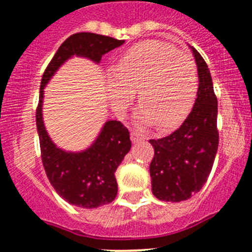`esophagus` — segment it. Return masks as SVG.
Returning a JSON list of instances; mask_svg holds the SVG:
<instances>
[{
  "instance_id": "34e87169",
  "label": "esophagus",
  "mask_w": 252,
  "mask_h": 252,
  "mask_svg": "<svg viewBox=\"0 0 252 252\" xmlns=\"http://www.w3.org/2000/svg\"><path fill=\"white\" fill-rule=\"evenodd\" d=\"M142 140V135L137 131H131V141L135 144V142H139Z\"/></svg>"
}]
</instances>
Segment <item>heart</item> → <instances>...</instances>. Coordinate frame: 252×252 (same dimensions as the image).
Returning <instances> with one entry per match:
<instances>
[{"instance_id": "b5f03b06", "label": "heart", "mask_w": 252, "mask_h": 252, "mask_svg": "<svg viewBox=\"0 0 252 252\" xmlns=\"http://www.w3.org/2000/svg\"><path fill=\"white\" fill-rule=\"evenodd\" d=\"M137 90L141 106L137 120L168 128L188 115L198 92L193 57L159 40L131 46L106 75L107 97L116 113L124 115Z\"/></svg>"}]
</instances>
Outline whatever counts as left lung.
Segmentation results:
<instances>
[{"mask_svg":"<svg viewBox=\"0 0 252 252\" xmlns=\"http://www.w3.org/2000/svg\"><path fill=\"white\" fill-rule=\"evenodd\" d=\"M198 70V92L192 111L178 130L150 140L153 194L165 202L187 201L202 189L218 149L217 97L212 77L202 55L190 46Z\"/></svg>","mask_w":252,"mask_h":252,"instance_id":"1","label":"left lung"}]
</instances>
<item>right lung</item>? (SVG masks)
<instances>
[{
    "mask_svg": "<svg viewBox=\"0 0 252 252\" xmlns=\"http://www.w3.org/2000/svg\"><path fill=\"white\" fill-rule=\"evenodd\" d=\"M124 43V40L93 32L70 35L59 46L41 78L36 108L41 160L51 186L60 197L73 206L97 208L115 199L117 195L115 171L131 149L130 132L120 121H107L97 139L86 150L74 153L58 148L44 125V88L58 69L74 55L98 64L106 53Z\"/></svg>",
    "mask_w": 252,
    "mask_h": 252,
    "instance_id": "obj_1",
    "label": "right lung"
}]
</instances>
